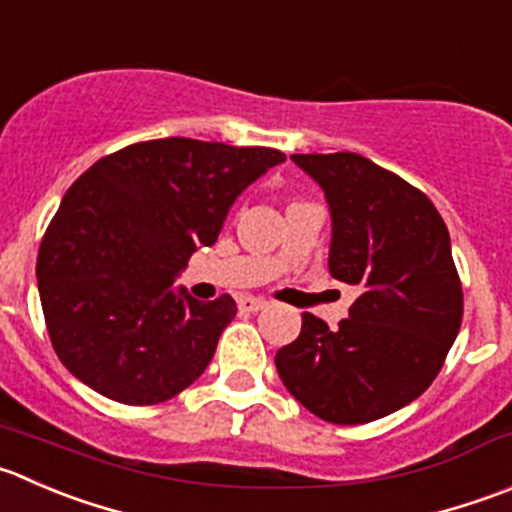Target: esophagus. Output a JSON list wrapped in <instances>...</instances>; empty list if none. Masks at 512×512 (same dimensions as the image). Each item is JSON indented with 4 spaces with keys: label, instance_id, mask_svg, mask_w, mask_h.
<instances>
[{
    "label": "esophagus",
    "instance_id": "34e87169",
    "mask_svg": "<svg viewBox=\"0 0 512 512\" xmlns=\"http://www.w3.org/2000/svg\"><path fill=\"white\" fill-rule=\"evenodd\" d=\"M237 305H240V310H245V312H260L267 307V300L247 295V297H240V300H237Z\"/></svg>",
    "mask_w": 512,
    "mask_h": 512
}]
</instances>
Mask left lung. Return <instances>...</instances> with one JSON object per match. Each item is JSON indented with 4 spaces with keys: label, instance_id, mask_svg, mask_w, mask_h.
<instances>
[{
    "label": "left lung",
    "instance_id": "obj_1",
    "mask_svg": "<svg viewBox=\"0 0 512 512\" xmlns=\"http://www.w3.org/2000/svg\"><path fill=\"white\" fill-rule=\"evenodd\" d=\"M332 212L330 275L360 290L335 330L305 312L275 355L292 398L335 425L372 423L438 377L463 320L450 235L425 192L355 152L292 155Z\"/></svg>",
    "mask_w": 512,
    "mask_h": 512
}]
</instances>
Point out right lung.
Returning <instances> with one entry per match:
<instances>
[{"label":"right lung","instance_id":"add662e5","mask_svg":"<svg viewBox=\"0 0 512 512\" xmlns=\"http://www.w3.org/2000/svg\"><path fill=\"white\" fill-rule=\"evenodd\" d=\"M280 162L272 147L167 137L122 147L79 175L37 255L62 365L122 405L190 388L237 305L230 295L200 302L172 282L197 247L215 245L237 195Z\"/></svg>","mask_w":512,"mask_h":512}]
</instances>
